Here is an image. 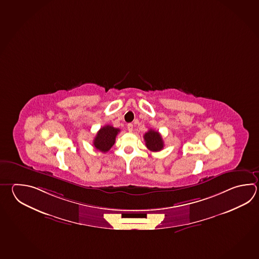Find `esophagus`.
I'll use <instances>...</instances> for the list:
<instances>
[{
  "instance_id": "esophagus-1",
  "label": "esophagus",
  "mask_w": 259,
  "mask_h": 259,
  "mask_svg": "<svg viewBox=\"0 0 259 259\" xmlns=\"http://www.w3.org/2000/svg\"><path fill=\"white\" fill-rule=\"evenodd\" d=\"M127 129H128V131L130 133L133 132V129H134V125H133V123H128L127 124Z\"/></svg>"
}]
</instances>
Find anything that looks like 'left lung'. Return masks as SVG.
Segmentation results:
<instances>
[{
  "mask_svg": "<svg viewBox=\"0 0 259 259\" xmlns=\"http://www.w3.org/2000/svg\"><path fill=\"white\" fill-rule=\"evenodd\" d=\"M144 139L146 142L147 148L153 152L160 151L164 147V142L160 134L153 129H149L148 132L145 134Z\"/></svg>",
  "mask_w": 259,
  "mask_h": 259,
  "instance_id": "8db88e82",
  "label": "left lung"
}]
</instances>
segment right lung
Returning a JSON list of instances; mask_svg holds the SVG:
<instances>
[{
  "mask_svg": "<svg viewBox=\"0 0 259 259\" xmlns=\"http://www.w3.org/2000/svg\"><path fill=\"white\" fill-rule=\"evenodd\" d=\"M119 132H120V129L114 128L111 125L101 127L99 132L97 133L96 138H94L93 146L95 147L96 149L105 153L107 151H109L111 147L114 145L115 138Z\"/></svg>",
  "mask_w": 259,
  "mask_h": 259,
  "instance_id": "obj_1",
  "label": "right lung"
}]
</instances>
